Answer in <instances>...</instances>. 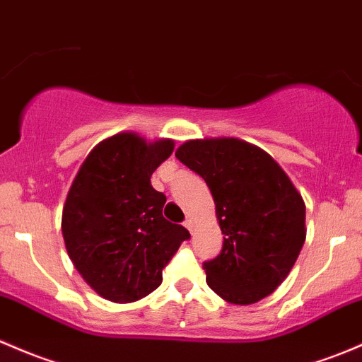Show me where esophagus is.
Segmentation results:
<instances>
[{
    "label": "esophagus",
    "instance_id": "34e87169",
    "mask_svg": "<svg viewBox=\"0 0 362 362\" xmlns=\"http://www.w3.org/2000/svg\"><path fill=\"white\" fill-rule=\"evenodd\" d=\"M184 227H185V229H187L189 232H192V229H194V222H192V218H187V220H185V222H184Z\"/></svg>",
    "mask_w": 362,
    "mask_h": 362
}]
</instances>
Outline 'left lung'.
<instances>
[{"label":"left lung","mask_w":362,"mask_h":362,"mask_svg":"<svg viewBox=\"0 0 362 362\" xmlns=\"http://www.w3.org/2000/svg\"><path fill=\"white\" fill-rule=\"evenodd\" d=\"M215 201L222 251L203 264L223 300L250 305L276 290L305 241V204L265 151L238 139L189 140L175 152Z\"/></svg>","instance_id":"1"}]
</instances>
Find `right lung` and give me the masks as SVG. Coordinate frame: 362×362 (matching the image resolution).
<instances>
[{
	"label": "right lung",
	"mask_w": 362,
	"mask_h": 362,
	"mask_svg": "<svg viewBox=\"0 0 362 362\" xmlns=\"http://www.w3.org/2000/svg\"><path fill=\"white\" fill-rule=\"evenodd\" d=\"M173 147V140L147 144L135 133L114 135L90 152L67 194V253L83 279L111 302H135L154 291L163 269L191 238L163 216L166 196L151 185Z\"/></svg>",
	"instance_id": "right-lung-1"
}]
</instances>
